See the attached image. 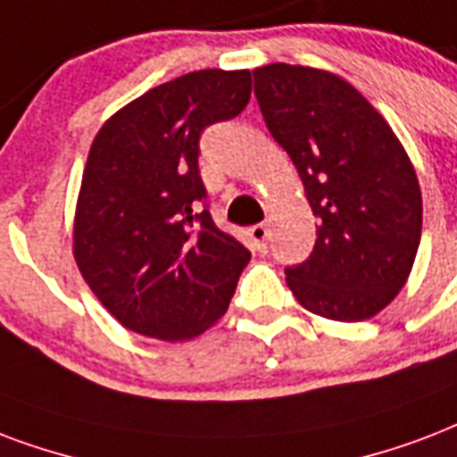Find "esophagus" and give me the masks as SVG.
Instances as JSON below:
<instances>
[{
    "label": "esophagus",
    "mask_w": 457,
    "mask_h": 457,
    "mask_svg": "<svg viewBox=\"0 0 457 457\" xmlns=\"http://www.w3.org/2000/svg\"><path fill=\"white\" fill-rule=\"evenodd\" d=\"M249 237H252L253 246L259 249V252H266L268 249V225H253V228H249Z\"/></svg>",
    "instance_id": "obj_1"
}]
</instances>
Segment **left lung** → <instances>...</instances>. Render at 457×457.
Returning <instances> with one entry per match:
<instances>
[{
  "label": "left lung",
  "instance_id": "left-lung-1",
  "mask_svg": "<svg viewBox=\"0 0 457 457\" xmlns=\"http://www.w3.org/2000/svg\"><path fill=\"white\" fill-rule=\"evenodd\" d=\"M268 131L292 158L319 220L309 259L285 268L309 312L367 321L403 290L422 237V194L405 148L340 76L309 66L253 71Z\"/></svg>",
  "mask_w": 457,
  "mask_h": 457
}]
</instances>
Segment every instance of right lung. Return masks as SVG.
I'll return each mask as SVG.
<instances>
[{
  "label": "right lung",
  "instance_id": "right-lung-1",
  "mask_svg": "<svg viewBox=\"0 0 457 457\" xmlns=\"http://www.w3.org/2000/svg\"><path fill=\"white\" fill-rule=\"evenodd\" d=\"M249 97V71H191L136 97L97 131L74 256L129 330L189 340L228 312L252 253L215 228L198 155L205 129L235 120Z\"/></svg>",
  "mask_w": 457,
  "mask_h": 457
}]
</instances>
